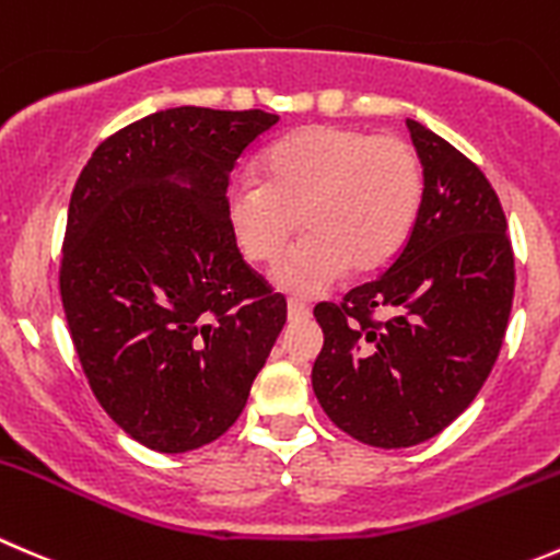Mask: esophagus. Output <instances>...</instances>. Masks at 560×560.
I'll return each mask as SVG.
<instances>
[{
	"mask_svg": "<svg viewBox=\"0 0 560 560\" xmlns=\"http://www.w3.org/2000/svg\"><path fill=\"white\" fill-rule=\"evenodd\" d=\"M287 314H290V319H306L312 317V308H308V303L290 298V301H287Z\"/></svg>",
	"mask_w": 560,
	"mask_h": 560,
	"instance_id": "34e87169",
	"label": "esophagus"
}]
</instances>
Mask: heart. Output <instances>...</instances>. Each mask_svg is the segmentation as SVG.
Returning a JSON list of instances; mask_svg holds the SVG:
<instances>
[{"mask_svg":"<svg viewBox=\"0 0 560 560\" xmlns=\"http://www.w3.org/2000/svg\"><path fill=\"white\" fill-rule=\"evenodd\" d=\"M424 172L416 148L396 133L308 125L265 153L262 177L230 186L226 215L243 257L273 265L287 292L314 295L347 273H372L396 257L416 224Z\"/></svg>","mask_w":560,"mask_h":560,"instance_id":"b5f03b06","label":"heart"}]
</instances>
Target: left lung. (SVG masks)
Instances as JSON below:
<instances>
[{
	"instance_id": "obj_1",
	"label": "left lung",
	"mask_w": 560,
	"mask_h": 560,
	"mask_svg": "<svg viewBox=\"0 0 560 560\" xmlns=\"http://www.w3.org/2000/svg\"><path fill=\"white\" fill-rule=\"evenodd\" d=\"M407 130L424 194L405 248L380 279L314 308L325 334L314 394L339 430L377 448L430 441L476 399L514 298L495 188L430 128L407 119Z\"/></svg>"
}]
</instances>
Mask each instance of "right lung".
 <instances>
[{"instance_id":"add662e5","label":"right lung","mask_w":560,"mask_h":560,"mask_svg":"<svg viewBox=\"0 0 560 560\" xmlns=\"http://www.w3.org/2000/svg\"><path fill=\"white\" fill-rule=\"evenodd\" d=\"M276 122L262 108L155 112L97 144L70 194V339L103 410L153 452L224 435L287 323L226 215L232 166Z\"/></svg>"}]
</instances>
